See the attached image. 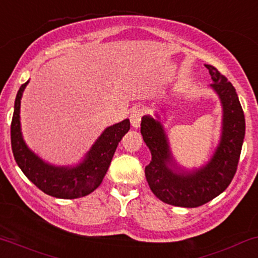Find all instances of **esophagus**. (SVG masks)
<instances>
[{"instance_id":"obj_1","label":"esophagus","mask_w":258,"mask_h":258,"mask_svg":"<svg viewBox=\"0 0 258 258\" xmlns=\"http://www.w3.org/2000/svg\"><path fill=\"white\" fill-rule=\"evenodd\" d=\"M142 110L141 109H134L131 111V114H130V121H131V124L132 127H135V128H138V127L141 126V118H142Z\"/></svg>"}]
</instances>
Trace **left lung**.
I'll return each instance as SVG.
<instances>
[{
	"instance_id": "8db88e82",
	"label": "left lung",
	"mask_w": 258,
	"mask_h": 258,
	"mask_svg": "<svg viewBox=\"0 0 258 258\" xmlns=\"http://www.w3.org/2000/svg\"><path fill=\"white\" fill-rule=\"evenodd\" d=\"M223 106L220 142L213 157L194 171L177 170L172 164L168 136L159 121L143 116L141 134L152 153L146 179L160 201L176 207L195 208L219 196L230 185L237 169L245 137V116L233 84L216 67L206 64Z\"/></svg>"
}]
</instances>
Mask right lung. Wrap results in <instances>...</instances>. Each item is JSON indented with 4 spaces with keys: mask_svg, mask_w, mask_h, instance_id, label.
<instances>
[{
    "mask_svg": "<svg viewBox=\"0 0 258 258\" xmlns=\"http://www.w3.org/2000/svg\"><path fill=\"white\" fill-rule=\"evenodd\" d=\"M29 81L19 88L11 123V144L17 164L34 185L49 196L72 200L92 194L103 181L117 144L130 130V120L107 127L76 166H55L45 163L28 148L21 131V99Z\"/></svg>",
    "mask_w": 258,
    "mask_h": 258,
    "instance_id": "1",
    "label": "right lung"
}]
</instances>
